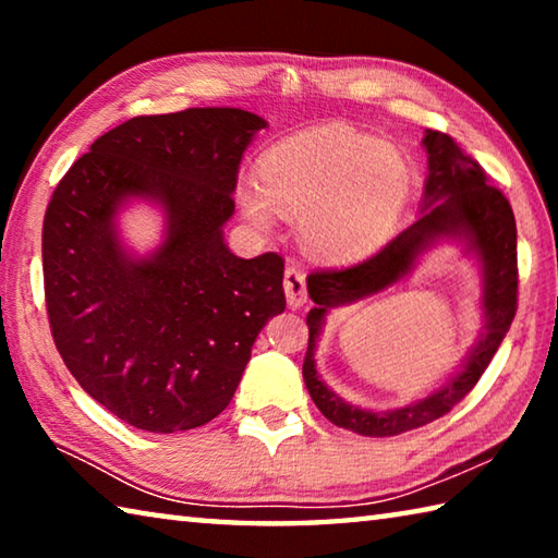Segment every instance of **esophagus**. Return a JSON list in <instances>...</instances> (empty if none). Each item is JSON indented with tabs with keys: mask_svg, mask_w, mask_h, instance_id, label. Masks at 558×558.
I'll return each instance as SVG.
<instances>
[{
	"mask_svg": "<svg viewBox=\"0 0 558 558\" xmlns=\"http://www.w3.org/2000/svg\"><path fill=\"white\" fill-rule=\"evenodd\" d=\"M282 288H286L288 305L292 310H298V307H302L307 302L305 272H302L298 266H288L286 268V276H282Z\"/></svg>",
	"mask_w": 558,
	"mask_h": 558,
	"instance_id": "esophagus-1",
	"label": "esophagus"
}]
</instances>
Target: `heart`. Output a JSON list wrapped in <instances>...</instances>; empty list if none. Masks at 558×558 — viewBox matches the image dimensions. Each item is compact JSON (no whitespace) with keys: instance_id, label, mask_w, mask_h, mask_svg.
I'll return each instance as SVG.
<instances>
[{"instance_id":"obj_1","label":"heart","mask_w":558,"mask_h":558,"mask_svg":"<svg viewBox=\"0 0 558 558\" xmlns=\"http://www.w3.org/2000/svg\"><path fill=\"white\" fill-rule=\"evenodd\" d=\"M258 179H241L245 219L270 229L278 211L300 216L317 256L352 260L389 239L409 204L413 174L399 149L342 122L295 132L266 149Z\"/></svg>"}]
</instances>
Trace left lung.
<instances>
[{
  "label": "left lung",
  "instance_id": "obj_1",
  "mask_svg": "<svg viewBox=\"0 0 558 558\" xmlns=\"http://www.w3.org/2000/svg\"><path fill=\"white\" fill-rule=\"evenodd\" d=\"M423 149L428 155V174L418 219L369 258L349 268L317 270L307 278V292L315 307L307 313L310 342L302 376L325 418L359 436H399L446 415L485 374L517 313V223L512 206L499 189L487 184L483 167L462 153L452 137L426 130ZM442 240L462 244L463 252L475 257L481 266V308L486 325L478 342L459 369L436 392L418 402L389 412H372L344 402L322 381L314 364L316 339L328 310L371 296L404 279L420 256Z\"/></svg>",
  "mask_w": 558,
  "mask_h": 558
}]
</instances>
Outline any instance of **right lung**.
Returning a JSON list of instances; mask_svg holds the SVG:
<instances>
[{"mask_svg": "<svg viewBox=\"0 0 558 558\" xmlns=\"http://www.w3.org/2000/svg\"><path fill=\"white\" fill-rule=\"evenodd\" d=\"M263 128L241 108L132 118L75 159L46 209L56 349L83 391L140 430L214 421L260 329L286 310L278 253L245 260L223 241L241 157ZM132 201L166 216L163 241L145 257L119 235Z\"/></svg>", "mask_w": 558, "mask_h": 558, "instance_id": "right-lung-1", "label": "right lung"}]
</instances>
